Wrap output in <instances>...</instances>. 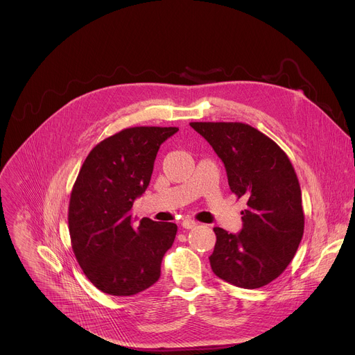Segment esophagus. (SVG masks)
<instances>
[{
  "label": "esophagus",
  "instance_id": "34e87169",
  "mask_svg": "<svg viewBox=\"0 0 355 355\" xmlns=\"http://www.w3.org/2000/svg\"><path fill=\"white\" fill-rule=\"evenodd\" d=\"M196 226H198V223L193 219H191V218H187V219L182 220V227L184 229H193Z\"/></svg>",
  "mask_w": 355,
  "mask_h": 355
}]
</instances>
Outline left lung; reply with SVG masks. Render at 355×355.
<instances>
[{
    "mask_svg": "<svg viewBox=\"0 0 355 355\" xmlns=\"http://www.w3.org/2000/svg\"><path fill=\"white\" fill-rule=\"evenodd\" d=\"M189 125L223 162L230 191L247 199L237 234L214 229L212 271L232 285L261 288L285 271L303 236L296 173L285 151L256 128L240 122Z\"/></svg>",
    "mask_w": 355,
    "mask_h": 355,
    "instance_id": "1",
    "label": "left lung"
}]
</instances>
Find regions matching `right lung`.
I'll use <instances>...</instances> for the list:
<instances>
[{
	"instance_id": "obj_1",
	"label": "right lung",
	"mask_w": 355,
	"mask_h": 355,
	"mask_svg": "<svg viewBox=\"0 0 355 355\" xmlns=\"http://www.w3.org/2000/svg\"><path fill=\"white\" fill-rule=\"evenodd\" d=\"M178 128L136 126L98 143L71 191L69 232L85 277L108 295H136L160 278L177 225L143 218L132 207L148 187L157 151Z\"/></svg>"
}]
</instances>
